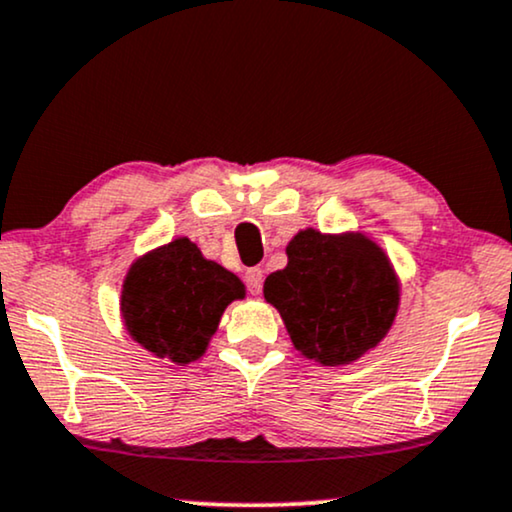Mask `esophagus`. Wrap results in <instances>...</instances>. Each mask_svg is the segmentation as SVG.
I'll return each mask as SVG.
<instances>
[{"mask_svg": "<svg viewBox=\"0 0 512 512\" xmlns=\"http://www.w3.org/2000/svg\"><path fill=\"white\" fill-rule=\"evenodd\" d=\"M262 281H264V274L262 269H248L245 271V286H248L250 295H260L262 293Z\"/></svg>", "mask_w": 512, "mask_h": 512, "instance_id": "esophagus-1", "label": "esophagus"}]
</instances>
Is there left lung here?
<instances>
[{
  "instance_id": "left-lung-1",
  "label": "left lung",
  "mask_w": 512,
  "mask_h": 512,
  "mask_svg": "<svg viewBox=\"0 0 512 512\" xmlns=\"http://www.w3.org/2000/svg\"><path fill=\"white\" fill-rule=\"evenodd\" d=\"M286 269L264 281L302 357L345 366L378 347L399 309L390 257L364 234L304 229L286 248Z\"/></svg>"
}]
</instances>
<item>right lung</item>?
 <instances>
[{
	"mask_svg": "<svg viewBox=\"0 0 512 512\" xmlns=\"http://www.w3.org/2000/svg\"><path fill=\"white\" fill-rule=\"evenodd\" d=\"M243 297L241 278L205 260L189 238H174L129 267L120 312L134 342L186 366L203 357L224 309Z\"/></svg>",
	"mask_w": 512,
	"mask_h": 512,
	"instance_id": "right-lung-1",
	"label": "right lung"
}]
</instances>
